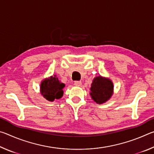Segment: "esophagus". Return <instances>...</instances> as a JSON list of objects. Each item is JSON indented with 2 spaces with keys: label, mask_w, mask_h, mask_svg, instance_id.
Here are the masks:
<instances>
[{
  "label": "esophagus",
  "mask_w": 154,
  "mask_h": 154,
  "mask_svg": "<svg viewBox=\"0 0 154 154\" xmlns=\"http://www.w3.org/2000/svg\"><path fill=\"white\" fill-rule=\"evenodd\" d=\"M74 84H75V86H79H79H82V82H75Z\"/></svg>",
  "instance_id": "esophagus-1"
}]
</instances>
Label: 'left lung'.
<instances>
[{"mask_svg": "<svg viewBox=\"0 0 154 154\" xmlns=\"http://www.w3.org/2000/svg\"><path fill=\"white\" fill-rule=\"evenodd\" d=\"M113 88V83L110 79L99 75L94 78L91 84V98L98 105L105 103L111 98Z\"/></svg>", "mask_w": 154, "mask_h": 154, "instance_id": "1", "label": "left lung"}]
</instances>
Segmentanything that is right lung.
<instances>
[{"instance_id": "obj_1", "label": "right lung", "mask_w": 154, "mask_h": 154, "mask_svg": "<svg viewBox=\"0 0 154 154\" xmlns=\"http://www.w3.org/2000/svg\"><path fill=\"white\" fill-rule=\"evenodd\" d=\"M64 87V83L60 82L56 75H54L45 78L41 82L40 92L46 100L53 102L55 99L58 100L62 97Z\"/></svg>"}]
</instances>
